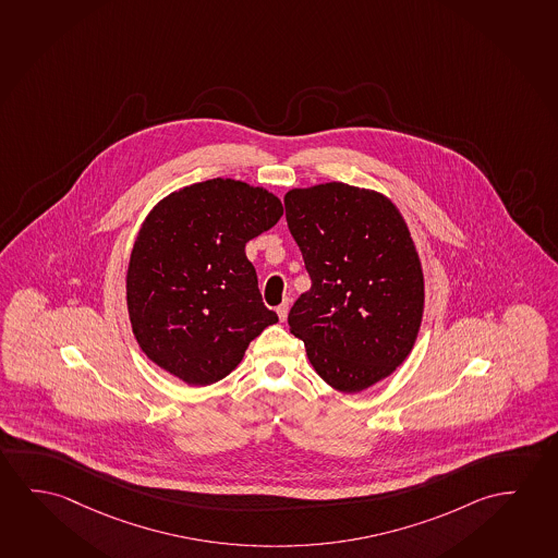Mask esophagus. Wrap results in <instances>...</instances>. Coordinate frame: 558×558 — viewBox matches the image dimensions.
<instances>
[{"label": "esophagus", "instance_id": "1", "mask_svg": "<svg viewBox=\"0 0 558 558\" xmlns=\"http://www.w3.org/2000/svg\"><path fill=\"white\" fill-rule=\"evenodd\" d=\"M287 314H289V302H283V304H279V306H277V316H279L281 322H284V319H287Z\"/></svg>", "mask_w": 558, "mask_h": 558}]
</instances>
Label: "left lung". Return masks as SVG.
<instances>
[{
	"label": "left lung",
	"instance_id": "left-lung-1",
	"mask_svg": "<svg viewBox=\"0 0 558 558\" xmlns=\"http://www.w3.org/2000/svg\"><path fill=\"white\" fill-rule=\"evenodd\" d=\"M284 209L312 279L289 329L322 380L359 393L403 364L421 329L425 275L408 222L386 195L343 182L292 187Z\"/></svg>",
	"mask_w": 558,
	"mask_h": 558
}]
</instances>
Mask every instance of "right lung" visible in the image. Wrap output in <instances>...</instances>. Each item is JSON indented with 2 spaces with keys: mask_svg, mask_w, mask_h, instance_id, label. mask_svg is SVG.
<instances>
[{
  "mask_svg": "<svg viewBox=\"0 0 558 558\" xmlns=\"http://www.w3.org/2000/svg\"><path fill=\"white\" fill-rule=\"evenodd\" d=\"M266 187L213 178L162 197L133 242L125 301L147 359L190 386H211L279 322L257 289L246 242L281 219Z\"/></svg>",
  "mask_w": 558,
  "mask_h": 558,
  "instance_id": "add662e5",
  "label": "right lung"
}]
</instances>
